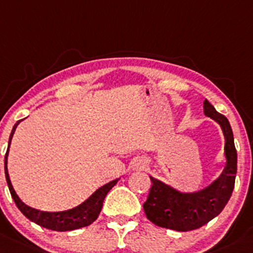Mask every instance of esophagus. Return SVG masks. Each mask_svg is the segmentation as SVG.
<instances>
[{
  "label": "esophagus",
  "instance_id": "esophagus-1",
  "mask_svg": "<svg viewBox=\"0 0 253 253\" xmlns=\"http://www.w3.org/2000/svg\"><path fill=\"white\" fill-rule=\"evenodd\" d=\"M144 166H145V164H144V165H143V166H142V167H140V169H143V167H144Z\"/></svg>",
  "mask_w": 253,
  "mask_h": 253
}]
</instances>
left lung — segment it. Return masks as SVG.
Returning <instances> with one entry per match:
<instances>
[{
    "label": "left lung",
    "instance_id": "8db88e82",
    "mask_svg": "<svg viewBox=\"0 0 253 253\" xmlns=\"http://www.w3.org/2000/svg\"><path fill=\"white\" fill-rule=\"evenodd\" d=\"M204 113L222 127L227 158L224 171L211 185L189 194L179 193L169 185L150 177L151 187L143 209L148 219L158 227L177 232L199 229L218 216L232 196L238 164L232 127L228 119L218 113L207 99L204 102Z\"/></svg>",
    "mask_w": 253,
    "mask_h": 253
}]
</instances>
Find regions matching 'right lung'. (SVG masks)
I'll list each match as a JSON object with an SVG mask.
<instances>
[{
    "mask_svg": "<svg viewBox=\"0 0 253 253\" xmlns=\"http://www.w3.org/2000/svg\"><path fill=\"white\" fill-rule=\"evenodd\" d=\"M20 121L21 120H19V121L13 126V129L9 135V142H8V149H9L10 140H12L15 128H17V126L19 125ZM8 149L6 156H4V173H6V180L8 188H9L10 195H12L15 205H17V207L20 210V212L24 216L28 218V219H30L31 222L36 223V224L41 225V227L43 228H47V229L55 230V232H68V230L79 229V228H84L92 224V223L97 219L98 216H99L100 211H102L103 203H104L106 194H108L111 188L118 183V179H115L113 180V182H109L108 184L103 185L102 188H99V189L93 194L91 198L87 199L84 204L75 207V209H71L63 212L39 211V210L33 209V207L26 206V205L18 198L14 189H13V185L12 183H10L9 174H8L7 169Z\"/></svg>",
    "mask_w": 253,
    "mask_h": 253,
    "instance_id": "add662e5",
    "label": "right lung"
}]
</instances>
